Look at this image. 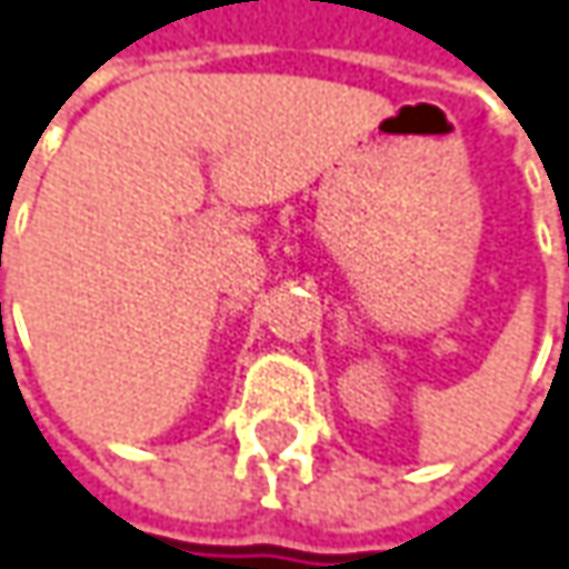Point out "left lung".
I'll return each instance as SVG.
<instances>
[{"label":"left lung","instance_id":"8db88e82","mask_svg":"<svg viewBox=\"0 0 569 569\" xmlns=\"http://www.w3.org/2000/svg\"><path fill=\"white\" fill-rule=\"evenodd\" d=\"M567 260H569V257H567Z\"/></svg>","mask_w":569,"mask_h":569}]
</instances>
